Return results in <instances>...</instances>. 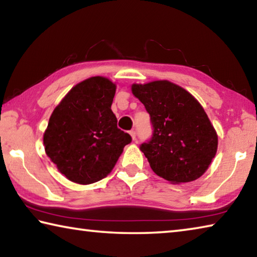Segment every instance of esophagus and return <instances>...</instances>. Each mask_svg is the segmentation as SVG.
<instances>
[{
	"label": "esophagus",
	"instance_id": "1",
	"mask_svg": "<svg viewBox=\"0 0 257 257\" xmlns=\"http://www.w3.org/2000/svg\"><path fill=\"white\" fill-rule=\"evenodd\" d=\"M129 134H130V136L133 137L134 141H136V132H135V130H132V132H129Z\"/></svg>",
	"mask_w": 257,
	"mask_h": 257
}]
</instances>
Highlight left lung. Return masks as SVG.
<instances>
[{
  "label": "left lung",
  "instance_id": "1",
  "mask_svg": "<svg viewBox=\"0 0 257 257\" xmlns=\"http://www.w3.org/2000/svg\"><path fill=\"white\" fill-rule=\"evenodd\" d=\"M132 90L151 116L153 135L141 151L152 170L173 184L198 179L217 150V135L201 104L168 80L134 84Z\"/></svg>",
  "mask_w": 257,
  "mask_h": 257
}]
</instances>
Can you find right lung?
I'll return each instance as SVG.
<instances>
[{
	"label": "right lung",
	"mask_w": 257,
	"mask_h": 257,
	"mask_svg": "<svg viewBox=\"0 0 257 257\" xmlns=\"http://www.w3.org/2000/svg\"><path fill=\"white\" fill-rule=\"evenodd\" d=\"M115 85L104 77L79 82L52 113L44 133L45 152L58 170L80 185L99 181L112 171L132 142L111 110Z\"/></svg>",
	"instance_id": "right-lung-1"
}]
</instances>
